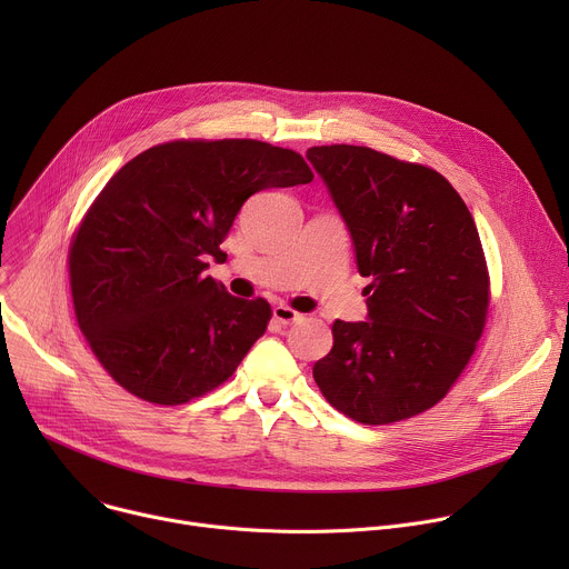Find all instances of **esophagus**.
I'll return each instance as SVG.
<instances>
[{"label": "esophagus", "mask_w": 569, "mask_h": 569, "mask_svg": "<svg viewBox=\"0 0 569 569\" xmlns=\"http://www.w3.org/2000/svg\"><path fill=\"white\" fill-rule=\"evenodd\" d=\"M272 317H274L279 323H283V327H288V323H295V321H301V319H303L301 312H297V310L283 306V303H279V306L272 308Z\"/></svg>", "instance_id": "esophagus-1"}]
</instances>
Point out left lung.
I'll use <instances>...</instances> for the list:
<instances>
[{"instance_id":"obj_1","label":"left lung","mask_w":569,"mask_h":569,"mask_svg":"<svg viewBox=\"0 0 569 569\" xmlns=\"http://www.w3.org/2000/svg\"><path fill=\"white\" fill-rule=\"evenodd\" d=\"M369 277L367 321L333 323L312 378L333 408L365 426L417 417L468 365L489 312V272L475 220L437 171L367 146H312Z\"/></svg>"}]
</instances>
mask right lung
Returning <instances> with one entry per match:
<instances>
[{
    "label": "right lung",
    "mask_w": 569,
    "mask_h": 569,
    "mask_svg": "<svg viewBox=\"0 0 569 569\" xmlns=\"http://www.w3.org/2000/svg\"><path fill=\"white\" fill-rule=\"evenodd\" d=\"M295 150L257 139L159 143L112 176L69 250L78 327L130 393L182 405L222 385L266 333V299L207 277L246 200L308 184Z\"/></svg>",
    "instance_id": "add662e5"
}]
</instances>
